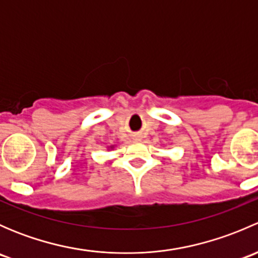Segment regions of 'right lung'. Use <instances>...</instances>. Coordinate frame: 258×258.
<instances>
[{
    "instance_id": "add662e5",
    "label": "right lung",
    "mask_w": 258,
    "mask_h": 258,
    "mask_svg": "<svg viewBox=\"0 0 258 258\" xmlns=\"http://www.w3.org/2000/svg\"><path fill=\"white\" fill-rule=\"evenodd\" d=\"M113 148H114V145H111V146H108L107 150H113Z\"/></svg>"
}]
</instances>
